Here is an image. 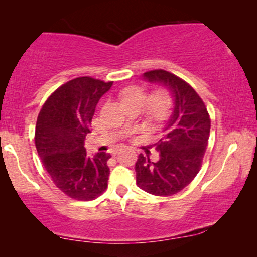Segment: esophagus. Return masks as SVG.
Here are the masks:
<instances>
[{"label": "esophagus", "instance_id": "obj_1", "mask_svg": "<svg viewBox=\"0 0 257 257\" xmlns=\"http://www.w3.org/2000/svg\"><path fill=\"white\" fill-rule=\"evenodd\" d=\"M121 150H122V149H117V150H116V152L114 153V155H116V154H117V153H119V152H121Z\"/></svg>", "mask_w": 257, "mask_h": 257}]
</instances>
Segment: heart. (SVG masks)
Here are the masks:
<instances>
[{
    "label": "heart",
    "mask_w": 257,
    "mask_h": 257,
    "mask_svg": "<svg viewBox=\"0 0 257 257\" xmlns=\"http://www.w3.org/2000/svg\"><path fill=\"white\" fill-rule=\"evenodd\" d=\"M121 100L124 104H140L142 107L147 101V89L142 85H129L121 91ZM172 95L167 89L161 88L147 101L148 114L156 119L166 117L172 108Z\"/></svg>",
    "instance_id": "obj_1"
}]
</instances>
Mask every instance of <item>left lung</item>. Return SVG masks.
I'll use <instances>...</instances> for the list:
<instances>
[{"label":"left lung","mask_w":257,"mask_h":257,"mask_svg":"<svg viewBox=\"0 0 257 257\" xmlns=\"http://www.w3.org/2000/svg\"><path fill=\"white\" fill-rule=\"evenodd\" d=\"M143 78L167 88L174 107L156 143L159 161L139 155L136 184L152 195L170 196L186 188L200 172L209 140V114L202 98L176 75L157 69L147 71Z\"/></svg>","instance_id":"obj_1"}]
</instances>
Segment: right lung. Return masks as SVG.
<instances>
[{
  "mask_svg": "<svg viewBox=\"0 0 257 257\" xmlns=\"http://www.w3.org/2000/svg\"><path fill=\"white\" fill-rule=\"evenodd\" d=\"M111 85L89 76L74 78L48 97L37 117V154L55 186L75 200H94L108 187L110 154L89 157L84 139L98 101Z\"/></svg>",
  "mask_w": 257,
  "mask_h": 257,
  "instance_id": "1",
  "label": "right lung"
}]
</instances>
